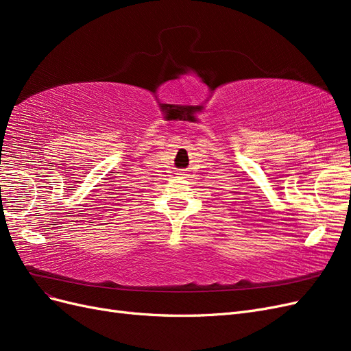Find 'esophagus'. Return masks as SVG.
<instances>
[{
  "instance_id": "34e87169",
  "label": "esophagus",
  "mask_w": 351,
  "mask_h": 351,
  "mask_svg": "<svg viewBox=\"0 0 351 351\" xmlns=\"http://www.w3.org/2000/svg\"><path fill=\"white\" fill-rule=\"evenodd\" d=\"M180 176H184V174H183V173H180Z\"/></svg>"
}]
</instances>
